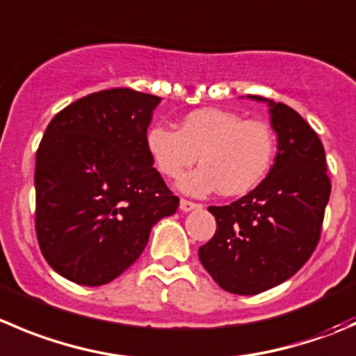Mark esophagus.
Masks as SVG:
<instances>
[{
	"instance_id": "1",
	"label": "esophagus",
	"mask_w": 356,
	"mask_h": 356,
	"mask_svg": "<svg viewBox=\"0 0 356 356\" xmlns=\"http://www.w3.org/2000/svg\"><path fill=\"white\" fill-rule=\"evenodd\" d=\"M179 209L182 210V212H191V210H196V209H202V205L200 203H195V202H189V200H181V203H179Z\"/></svg>"
}]
</instances>
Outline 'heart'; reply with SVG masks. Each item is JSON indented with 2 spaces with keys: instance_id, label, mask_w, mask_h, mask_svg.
Returning <instances> with one entry per match:
<instances>
[{
  "instance_id": "obj_1",
  "label": "heart",
  "mask_w": 356,
  "mask_h": 356,
  "mask_svg": "<svg viewBox=\"0 0 356 356\" xmlns=\"http://www.w3.org/2000/svg\"><path fill=\"white\" fill-rule=\"evenodd\" d=\"M146 147L167 177H179L200 154L202 167L179 182L188 195L203 196L219 189L224 196H238L252 191L270 172L277 140L266 122L203 108L186 115L181 130L154 123L146 134Z\"/></svg>"
}]
</instances>
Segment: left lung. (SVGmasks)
I'll list each match as a JSON object with an SVG mask.
<instances>
[{
    "instance_id": "1",
    "label": "left lung",
    "mask_w": 356,
    "mask_h": 356,
    "mask_svg": "<svg viewBox=\"0 0 356 356\" xmlns=\"http://www.w3.org/2000/svg\"><path fill=\"white\" fill-rule=\"evenodd\" d=\"M278 153L270 174L231 205L209 207L216 234L198 248L200 262L231 294L254 296L298 273L320 240L330 196L325 149L299 113L270 99Z\"/></svg>"
}]
</instances>
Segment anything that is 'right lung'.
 <instances>
[{
  "mask_svg": "<svg viewBox=\"0 0 356 356\" xmlns=\"http://www.w3.org/2000/svg\"><path fill=\"white\" fill-rule=\"evenodd\" d=\"M161 99L111 88L78 99L48 123L36 153V236L48 264L97 287L137 261L179 198L153 167L146 134Z\"/></svg>",
  "mask_w": 356,
  "mask_h": 356,
  "instance_id": "obj_1",
  "label": "right lung"
}]
</instances>
